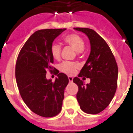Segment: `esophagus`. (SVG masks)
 <instances>
[{
	"label": "esophagus",
	"instance_id": "obj_1",
	"mask_svg": "<svg viewBox=\"0 0 133 133\" xmlns=\"http://www.w3.org/2000/svg\"><path fill=\"white\" fill-rule=\"evenodd\" d=\"M68 79H69V81H70V82H72V81H73V77L70 76V77H68Z\"/></svg>",
	"mask_w": 133,
	"mask_h": 133
}]
</instances>
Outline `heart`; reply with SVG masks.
Masks as SVG:
<instances>
[{"label": "heart", "instance_id": "heart-1", "mask_svg": "<svg viewBox=\"0 0 133 133\" xmlns=\"http://www.w3.org/2000/svg\"><path fill=\"white\" fill-rule=\"evenodd\" d=\"M64 41L67 44L78 52H82L85 48V41L83 38L77 34H71L65 36ZM51 54L55 59H58L61 56V48L58 43H53L51 46ZM79 65L77 63L70 61H63L59 65L58 68L61 72L68 75H73L79 68Z\"/></svg>", "mask_w": 133, "mask_h": 133}]
</instances>
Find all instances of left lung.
<instances>
[{"label":"left lung","mask_w":133,"mask_h":133,"mask_svg":"<svg viewBox=\"0 0 133 133\" xmlns=\"http://www.w3.org/2000/svg\"><path fill=\"white\" fill-rule=\"evenodd\" d=\"M74 29L87 35L91 48L87 61L78 77L73 79L79 88L77 99L83 112L95 115L107 108L115 96L117 86V64L107 43L95 31L89 28ZM83 76L91 79V83L86 86L79 78Z\"/></svg>","instance_id":"1"}]
</instances>
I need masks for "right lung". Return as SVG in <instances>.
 <instances>
[{"label": "right lung", "mask_w": 133, "mask_h": 133, "mask_svg": "<svg viewBox=\"0 0 133 133\" xmlns=\"http://www.w3.org/2000/svg\"><path fill=\"white\" fill-rule=\"evenodd\" d=\"M65 30L35 32L23 46L16 60V79L20 95L33 112L43 117H52L60 112L65 88L68 84L67 75L59 72L54 82L46 79L47 70L55 69L52 65V43Z\"/></svg>", "instance_id": "right-lung-1"}]
</instances>
